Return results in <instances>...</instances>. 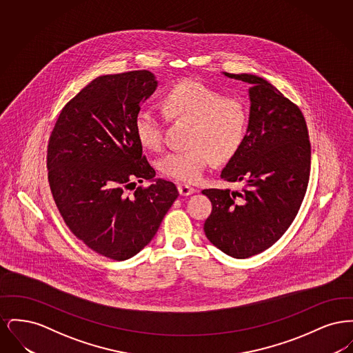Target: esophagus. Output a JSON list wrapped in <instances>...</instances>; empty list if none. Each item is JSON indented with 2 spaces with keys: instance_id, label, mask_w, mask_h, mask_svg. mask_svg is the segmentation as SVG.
<instances>
[{
  "instance_id": "34e87169",
  "label": "esophagus",
  "mask_w": 353,
  "mask_h": 353,
  "mask_svg": "<svg viewBox=\"0 0 353 353\" xmlns=\"http://www.w3.org/2000/svg\"><path fill=\"white\" fill-rule=\"evenodd\" d=\"M194 192H196L194 188H190V186H188V185H179V193H180L181 196H190V194H193Z\"/></svg>"
}]
</instances>
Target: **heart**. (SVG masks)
<instances>
[{
  "instance_id": "1",
  "label": "heart",
  "mask_w": 353,
  "mask_h": 353,
  "mask_svg": "<svg viewBox=\"0 0 353 353\" xmlns=\"http://www.w3.org/2000/svg\"><path fill=\"white\" fill-rule=\"evenodd\" d=\"M161 112L172 121L190 123L185 151L168 152L159 168L169 179L196 183L210 161L226 163L242 147L248 134L249 117L243 103L223 98L219 91L197 81H183L164 94ZM139 143L152 151L164 141V120L152 110H140L134 117Z\"/></svg>"
}]
</instances>
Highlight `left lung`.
<instances>
[{
  "label": "left lung",
  "mask_w": 353,
  "mask_h": 353,
  "mask_svg": "<svg viewBox=\"0 0 353 353\" xmlns=\"http://www.w3.org/2000/svg\"><path fill=\"white\" fill-rule=\"evenodd\" d=\"M225 77L250 84L248 134L221 172L241 190L203 189L212 213L203 223L221 252L245 259L272 246L296 217L311 168V144L302 111L266 79L252 74Z\"/></svg>",
  "instance_id": "obj_1"
}]
</instances>
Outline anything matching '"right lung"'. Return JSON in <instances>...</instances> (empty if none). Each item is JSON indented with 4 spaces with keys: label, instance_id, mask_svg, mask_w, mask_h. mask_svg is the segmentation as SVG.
Segmentation results:
<instances>
[{
    "label": "right lung",
    "instance_id": "add662e5",
    "mask_svg": "<svg viewBox=\"0 0 353 353\" xmlns=\"http://www.w3.org/2000/svg\"><path fill=\"white\" fill-rule=\"evenodd\" d=\"M157 87L151 71L101 75L62 108L48 147L49 184L68 229L103 256L144 249L179 197L154 179L134 134V117ZM134 179L152 185L126 193Z\"/></svg>",
    "mask_w": 353,
    "mask_h": 353
}]
</instances>
